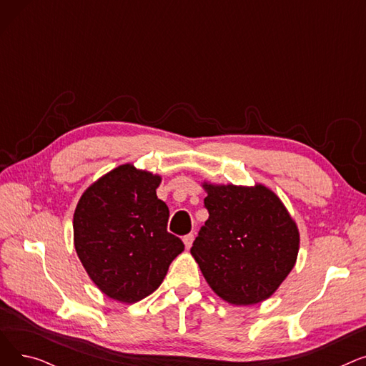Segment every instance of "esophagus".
<instances>
[{"instance_id":"1","label":"esophagus","mask_w":366,"mask_h":366,"mask_svg":"<svg viewBox=\"0 0 366 366\" xmlns=\"http://www.w3.org/2000/svg\"><path fill=\"white\" fill-rule=\"evenodd\" d=\"M184 244H185V247L187 249H189L191 247V244H193V240H194V234L193 233H189V234H187V236H184Z\"/></svg>"}]
</instances>
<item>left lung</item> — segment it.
<instances>
[{"label": "left lung", "instance_id": "8db88e82", "mask_svg": "<svg viewBox=\"0 0 366 366\" xmlns=\"http://www.w3.org/2000/svg\"><path fill=\"white\" fill-rule=\"evenodd\" d=\"M209 218L191 255L215 294L251 305L272 297L295 265L300 234L280 199L264 185L204 184Z\"/></svg>", "mask_w": 366, "mask_h": 366}]
</instances>
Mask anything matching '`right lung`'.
<instances>
[{"label":"right lung","mask_w":366,"mask_h":366,"mask_svg":"<svg viewBox=\"0 0 366 366\" xmlns=\"http://www.w3.org/2000/svg\"><path fill=\"white\" fill-rule=\"evenodd\" d=\"M160 177L123 164L90 185L74 214V244L87 274L112 300L133 304L162 285L182 251L167 232Z\"/></svg>","instance_id":"1"}]
</instances>
